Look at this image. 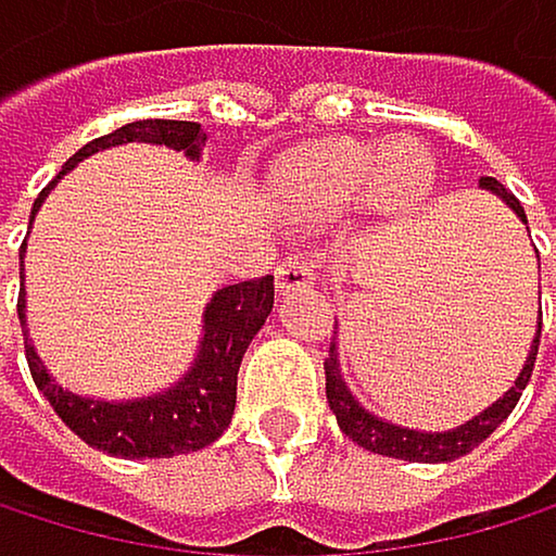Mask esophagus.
I'll list each match as a JSON object with an SVG mask.
<instances>
[{"label": "esophagus", "instance_id": "esophagus-1", "mask_svg": "<svg viewBox=\"0 0 556 556\" xmlns=\"http://www.w3.org/2000/svg\"><path fill=\"white\" fill-rule=\"evenodd\" d=\"M273 276H276V290H280V293H290V290L309 287V283L316 280V273H313V266L306 263V256H303V253H287V256H283V263H276Z\"/></svg>", "mask_w": 556, "mask_h": 556}]
</instances>
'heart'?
Returning <instances> with one entry per match:
<instances>
[{
	"instance_id": "heart-1",
	"label": "heart",
	"mask_w": 556,
	"mask_h": 556,
	"mask_svg": "<svg viewBox=\"0 0 556 556\" xmlns=\"http://www.w3.org/2000/svg\"><path fill=\"white\" fill-rule=\"evenodd\" d=\"M430 182V160L420 146L396 142L387 153L363 142H327L313 149L296 173L300 197L316 213H340L363 200L407 206Z\"/></svg>"
}]
</instances>
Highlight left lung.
Listing matches in <instances>:
<instances>
[{"label": "left lung", "mask_w": 556, "mask_h": 556, "mask_svg": "<svg viewBox=\"0 0 556 556\" xmlns=\"http://www.w3.org/2000/svg\"><path fill=\"white\" fill-rule=\"evenodd\" d=\"M483 189H494V193L527 223V213L520 206V200L510 193V189L494 179V176H483L480 179ZM541 260V256H538ZM541 327H544V313L538 316V337H533V346H530V356L523 363L520 377L514 380V387L504 393V400H497L494 407H486L480 417L467 420L464 427L457 430H446V433H420V430H407V427H396V424H383L380 417L367 414L353 400V393L346 390L343 377H340V359H337V343L330 340V350H327V359H324V370H327V400H330V410L337 414V424L340 430L359 443L363 451H374V454H383V457H396V460H420V464H440V460H457L464 454H470L473 446H480L490 433H494L507 417L510 410L517 407V400L533 374V359H538V346H541Z\"/></svg>", "instance_id": "obj_1"}]
</instances>
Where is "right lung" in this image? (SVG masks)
<instances>
[{
    "instance_id": "1",
    "label": "right lung",
    "mask_w": 556,
    "mask_h": 556,
    "mask_svg": "<svg viewBox=\"0 0 556 556\" xmlns=\"http://www.w3.org/2000/svg\"><path fill=\"white\" fill-rule=\"evenodd\" d=\"M119 142H163L173 149H182L189 160H200V146L206 142V132L200 123H182V119H139L129 123L110 136H99L86 142L79 153L62 166L59 176H66L79 160L99 153L105 146ZM59 176L42 189L39 200L33 203V216L39 203L46 200L49 189L59 182ZM26 247V243H23ZM23 260V256H18ZM18 280H23V266H18ZM26 300L18 290V324L26 327ZM273 309V276H256V280H243L223 287L210 306H206V333L200 346V359L173 390L146 400L129 403H105V400H86L76 393L62 390L42 367L36 356L29 333L26 337V363L36 387L46 393L59 420L66 424L79 440L113 457L142 460V457H176L210 446L232 420V407H237V374L243 353L256 330L266 324Z\"/></svg>"
}]
</instances>
